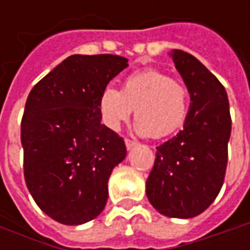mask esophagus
<instances>
[{"mask_svg": "<svg viewBox=\"0 0 250 250\" xmlns=\"http://www.w3.org/2000/svg\"><path fill=\"white\" fill-rule=\"evenodd\" d=\"M125 146H126V149H128V150L133 149L135 146H138V142H133V140L125 139Z\"/></svg>", "mask_w": 250, "mask_h": 250, "instance_id": "obj_1", "label": "esophagus"}]
</instances>
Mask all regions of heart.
Masks as SVG:
<instances>
[{
    "label": "heart",
    "instance_id": "heart-1",
    "mask_svg": "<svg viewBox=\"0 0 250 250\" xmlns=\"http://www.w3.org/2000/svg\"><path fill=\"white\" fill-rule=\"evenodd\" d=\"M135 110L133 129L142 136L164 138L185 122L189 111V90L178 79L159 69L129 75L118 90L105 86L99 97L103 124L118 132Z\"/></svg>",
    "mask_w": 250,
    "mask_h": 250
}]
</instances>
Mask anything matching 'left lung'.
I'll return each mask as SVG.
<instances>
[{"mask_svg": "<svg viewBox=\"0 0 250 250\" xmlns=\"http://www.w3.org/2000/svg\"><path fill=\"white\" fill-rule=\"evenodd\" d=\"M168 55L189 90L184 129L157 147L146 182L147 199L160 214L192 218L203 213L224 182L231 115L224 86L193 55Z\"/></svg>", "mask_w": 250, "mask_h": 250, "instance_id": "left-lung-1", "label": "left lung"}]
</instances>
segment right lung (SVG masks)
Returning <instances> with one entry per match:
<instances>
[{
	"instance_id": "1",
	"label": "right lung",
	"mask_w": 250,
	"mask_h": 250,
	"mask_svg": "<svg viewBox=\"0 0 250 250\" xmlns=\"http://www.w3.org/2000/svg\"><path fill=\"white\" fill-rule=\"evenodd\" d=\"M128 66L125 57L75 54L29 93L21 142L26 187L37 206L65 226L100 214L125 142L101 124L99 97Z\"/></svg>"
}]
</instances>
